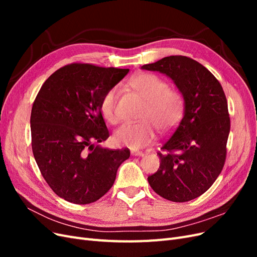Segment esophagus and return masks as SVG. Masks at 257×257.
I'll return each mask as SVG.
<instances>
[{"mask_svg":"<svg viewBox=\"0 0 257 257\" xmlns=\"http://www.w3.org/2000/svg\"><path fill=\"white\" fill-rule=\"evenodd\" d=\"M133 157H144L145 153L144 152H141V151H132L131 153Z\"/></svg>","mask_w":257,"mask_h":257,"instance_id":"1","label":"esophagus"}]
</instances>
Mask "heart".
<instances>
[{
  "label": "heart",
  "mask_w": 257,
  "mask_h": 257,
  "mask_svg": "<svg viewBox=\"0 0 257 257\" xmlns=\"http://www.w3.org/2000/svg\"><path fill=\"white\" fill-rule=\"evenodd\" d=\"M131 88L146 100V107L141 114L139 123L124 124L114 132L113 141L116 145L131 149H141L155 139V131L150 120L161 131L174 128L183 114V98L180 93L168 89L167 83L153 74H139L130 80ZM119 89L108 90L100 102V112L104 119L111 124L116 123L115 104Z\"/></svg>",
  "instance_id": "b5f03b06"
}]
</instances>
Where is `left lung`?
<instances>
[{"instance_id": "1", "label": "left lung", "mask_w": 257, "mask_h": 257, "mask_svg": "<svg viewBox=\"0 0 257 257\" xmlns=\"http://www.w3.org/2000/svg\"><path fill=\"white\" fill-rule=\"evenodd\" d=\"M142 69L166 75L184 100L182 119L163 143L160 168L148 181L163 198L192 200L204 194L223 169L230 130L226 96L215 77L188 57H165Z\"/></svg>"}]
</instances>
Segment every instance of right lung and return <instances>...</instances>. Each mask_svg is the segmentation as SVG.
Returning <instances> with one entry per match:
<instances>
[{
    "instance_id": "obj_1",
    "label": "right lung",
    "mask_w": 257,
    "mask_h": 257,
    "mask_svg": "<svg viewBox=\"0 0 257 257\" xmlns=\"http://www.w3.org/2000/svg\"><path fill=\"white\" fill-rule=\"evenodd\" d=\"M130 69L74 63L44 82L31 112L32 150L41 173L69 203H94L110 190L130 150L94 143L109 137L100 112L105 93Z\"/></svg>"
}]
</instances>
